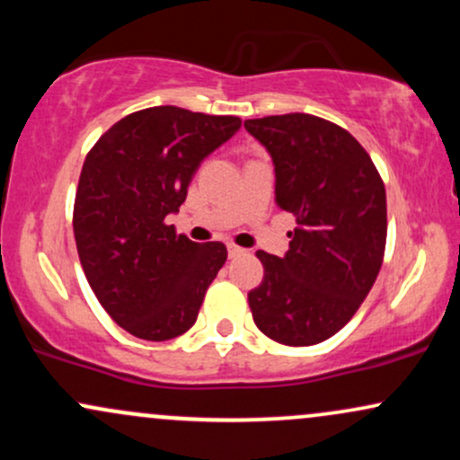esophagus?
Here are the masks:
<instances>
[{
    "label": "esophagus",
    "mask_w": 460,
    "mask_h": 460,
    "mask_svg": "<svg viewBox=\"0 0 460 460\" xmlns=\"http://www.w3.org/2000/svg\"><path fill=\"white\" fill-rule=\"evenodd\" d=\"M229 248V257H240V255H244V248H240V246H235V244H229L226 246Z\"/></svg>",
    "instance_id": "34e87169"
}]
</instances>
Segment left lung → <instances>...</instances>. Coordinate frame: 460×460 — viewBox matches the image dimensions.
I'll return each instance as SVG.
<instances>
[{
	"label": "left lung",
	"instance_id": "left-lung-1",
	"mask_svg": "<svg viewBox=\"0 0 460 460\" xmlns=\"http://www.w3.org/2000/svg\"><path fill=\"white\" fill-rule=\"evenodd\" d=\"M244 128L270 153L274 200L298 225L283 257L257 251L263 281L248 292L252 320L279 344H320L344 329L381 270L383 179L346 129L318 116H266Z\"/></svg>",
	"mask_w": 460,
	"mask_h": 460
}]
</instances>
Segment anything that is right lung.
I'll return each instance as SVG.
<instances>
[{
    "mask_svg": "<svg viewBox=\"0 0 460 460\" xmlns=\"http://www.w3.org/2000/svg\"><path fill=\"white\" fill-rule=\"evenodd\" d=\"M240 125L157 105L120 119L86 155L73 209L77 255L102 307L134 337L166 341L197 322L226 246L177 235L166 218Z\"/></svg>",
    "mask_w": 460,
    "mask_h": 460,
    "instance_id": "right-lung-1",
    "label": "right lung"
}]
</instances>
